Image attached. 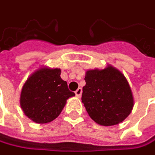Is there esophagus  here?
<instances>
[{
    "label": "esophagus",
    "mask_w": 155,
    "mask_h": 155,
    "mask_svg": "<svg viewBox=\"0 0 155 155\" xmlns=\"http://www.w3.org/2000/svg\"><path fill=\"white\" fill-rule=\"evenodd\" d=\"M81 93H82V89H81V87H79L77 90L75 91V94H76V96H77V97H81Z\"/></svg>",
    "instance_id": "obj_1"
}]
</instances>
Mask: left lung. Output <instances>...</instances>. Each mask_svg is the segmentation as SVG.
<instances>
[{"label":"left lung","instance_id":"1","mask_svg":"<svg viewBox=\"0 0 155 155\" xmlns=\"http://www.w3.org/2000/svg\"><path fill=\"white\" fill-rule=\"evenodd\" d=\"M81 101L92 120L101 126L120 123L131 113L134 98L125 76L111 66L88 70Z\"/></svg>","mask_w":155,"mask_h":155}]
</instances>
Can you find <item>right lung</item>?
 Instances as JSON below:
<instances>
[{
	"mask_svg": "<svg viewBox=\"0 0 155 155\" xmlns=\"http://www.w3.org/2000/svg\"><path fill=\"white\" fill-rule=\"evenodd\" d=\"M61 69L41 68L27 80L20 103L24 114L33 121L48 123L59 116L67 100L75 94L61 78Z\"/></svg>",
	"mask_w": 155,
	"mask_h": 155,
	"instance_id": "obj_1",
	"label": "right lung"
}]
</instances>
